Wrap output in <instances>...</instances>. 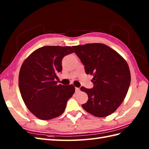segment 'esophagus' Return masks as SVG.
<instances>
[{
	"instance_id": "34e87169",
	"label": "esophagus",
	"mask_w": 149,
	"mask_h": 149,
	"mask_svg": "<svg viewBox=\"0 0 149 149\" xmlns=\"http://www.w3.org/2000/svg\"><path fill=\"white\" fill-rule=\"evenodd\" d=\"M80 91V89L79 88H75V92L76 93H78V92H79Z\"/></svg>"
}]
</instances>
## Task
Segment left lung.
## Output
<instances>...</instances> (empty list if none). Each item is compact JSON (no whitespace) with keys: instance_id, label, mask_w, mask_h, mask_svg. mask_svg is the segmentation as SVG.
<instances>
[{"instance_id":"8db88e82","label":"left lung","mask_w":149,"mask_h":149,"mask_svg":"<svg viewBox=\"0 0 149 149\" xmlns=\"http://www.w3.org/2000/svg\"><path fill=\"white\" fill-rule=\"evenodd\" d=\"M72 48L84 66L86 74L93 75L92 88H81L88 97L82 107L97 117L111 115L124 100L130 86L131 73L127 62L115 50L102 43Z\"/></svg>"}]
</instances>
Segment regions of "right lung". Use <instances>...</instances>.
<instances>
[{
    "mask_svg": "<svg viewBox=\"0 0 149 149\" xmlns=\"http://www.w3.org/2000/svg\"><path fill=\"white\" fill-rule=\"evenodd\" d=\"M74 52L71 47L45 46L34 51L22 64L18 86L24 103L41 120L58 117L75 92L72 84L57 85V74L62 71V59Z\"/></svg>",
    "mask_w": 149,
    "mask_h": 149,
    "instance_id": "right-lung-1",
    "label": "right lung"
}]
</instances>
